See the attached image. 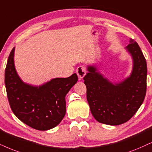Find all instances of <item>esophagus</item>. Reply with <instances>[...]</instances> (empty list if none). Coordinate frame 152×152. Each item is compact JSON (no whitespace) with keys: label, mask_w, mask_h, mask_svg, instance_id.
I'll use <instances>...</instances> for the list:
<instances>
[{"label":"esophagus","mask_w":152,"mask_h":152,"mask_svg":"<svg viewBox=\"0 0 152 152\" xmlns=\"http://www.w3.org/2000/svg\"><path fill=\"white\" fill-rule=\"evenodd\" d=\"M86 72H87V71H86V68L84 66H79L76 69V74L80 78H83L86 74Z\"/></svg>","instance_id":"1"}]
</instances>
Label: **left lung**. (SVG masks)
<instances>
[{
  "label": "left lung",
  "instance_id": "obj_1",
  "mask_svg": "<svg viewBox=\"0 0 152 152\" xmlns=\"http://www.w3.org/2000/svg\"><path fill=\"white\" fill-rule=\"evenodd\" d=\"M126 49L132 56L131 74L122 82L113 84L88 66L83 78L87 88V99L92 114L104 124L117 126L129 121L145 99L147 90V62L138 44L130 38Z\"/></svg>",
  "mask_w": 152,
  "mask_h": 152
}]
</instances>
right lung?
<instances>
[{"label": "right lung", "instance_id": "1", "mask_svg": "<svg viewBox=\"0 0 152 152\" xmlns=\"http://www.w3.org/2000/svg\"><path fill=\"white\" fill-rule=\"evenodd\" d=\"M15 48L5 71V84L10 106L21 121L38 130L55 128L66 114L65 97L78 80L76 74L68 78H53L40 86L25 83L14 64Z\"/></svg>", "mask_w": 152, "mask_h": 152}]
</instances>
